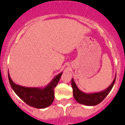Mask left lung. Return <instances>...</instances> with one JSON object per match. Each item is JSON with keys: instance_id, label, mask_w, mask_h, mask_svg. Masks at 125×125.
Instances as JSON below:
<instances>
[{"instance_id": "8db88e82", "label": "left lung", "mask_w": 125, "mask_h": 125, "mask_svg": "<svg viewBox=\"0 0 125 125\" xmlns=\"http://www.w3.org/2000/svg\"><path fill=\"white\" fill-rule=\"evenodd\" d=\"M115 78H116V76L115 77L112 83H111L106 89L100 91V92L91 93H86L80 91L77 87V85H76L73 78H72L71 85H72L73 90V96H74V99L78 103L85 105V106L97 105L99 103H101L110 92L113 86L114 85L115 82Z\"/></svg>"}]
</instances>
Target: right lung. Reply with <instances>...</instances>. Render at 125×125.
Returning a JSON list of instances; mask_svg holds the SVG:
<instances>
[{
  "label": "right lung",
  "mask_w": 125,
  "mask_h": 125,
  "mask_svg": "<svg viewBox=\"0 0 125 125\" xmlns=\"http://www.w3.org/2000/svg\"><path fill=\"white\" fill-rule=\"evenodd\" d=\"M63 73L56 76L44 87H27L17 85L11 79L8 73V79L14 92L24 103L30 106L38 109L45 108L52 103L54 99V88L58 83Z\"/></svg>",
  "instance_id": "add662e5"
}]
</instances>
